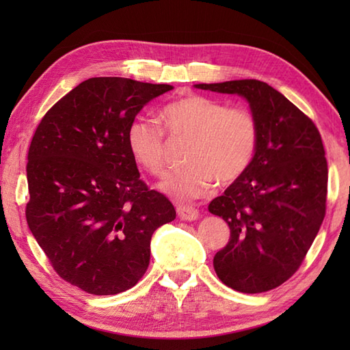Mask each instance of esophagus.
<instances>
[{"mask_svg": "<svg viewBox=\"0 0 350 350\" xmlns=\"http://www.w3.org/2000/svg\"><path fill=\"white\" fill-rule=\"evenodd\" d=\"M177 215L183 221H196L198 218V211L189 206H177Z\"/></svg>", "mask_w": 350, "mask_h": 350, "instance_id": "obj_1", "label": "esophagus"}]
</instances>
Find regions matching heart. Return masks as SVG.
Listing matches in <instances>:
<instances>
[{
  "label": "heart",
  "mask_w": 350,
  "mask_h": 350,
  "mask_svg": "<svg viewBox=\"0 0 350 350\" xmlns=\"http://www.w3.org/2000/svg\"><path fill=\"white\" fill-rule=\"evenodd\" d=\"M171 137L188 138L183 161L159 182L163 194L177 202H191L209 194L215 180L221 185L239 179L257 147V123L248 109L227 105L206 96L188 94L167 103L159 113ZM128 150L141 168L152 174L165 165L163 132L153 120L135 118L126 129Z\"/></svg>",
  "instance_id": "1"
}]
</instances>
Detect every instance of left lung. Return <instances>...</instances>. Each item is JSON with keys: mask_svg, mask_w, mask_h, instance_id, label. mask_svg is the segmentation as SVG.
Returning <instances> with one entry per match:
<instances>
[{"mask_svg": "<svg viewBox=\"0 0 350 350\" xmlns=\"http://www.w3.org/2000/svg\"><path fill=\"white\" fill-rule=\"evenodd\" d=\"M248 102L257 147L245 173L213 198L209 212L230 227V241L213 257L226 286L262 293L298 271L322 226L328 165L314 123L286 96L257 79L196 84Z\"/></svg>", "mask_w": 350, "mask_h": 350, "instance_id": "obj_1", "label": "left lung"}]
</instances>
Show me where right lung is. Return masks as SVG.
I'll return each instance as SVG.
<instances>
[{
  "label": "right lung",
  "instance_id": "add662e5",
  "mask_svg": "<svg viewBox=\"0 0 350 350\" xmlns=\"http://www.w3.org/2000/svg\"><path fill=\"white\" fill-rule=\"evenodd\" d=\"M173 90L128 78H90L52 107L28 150L27 222L63 280L92 295L133 287L150 262L154 230L174 206L139 179L126 129Z\"/></svg>",
  "mask_w": 350,
  "mask_h": 350
}]
</instances>
